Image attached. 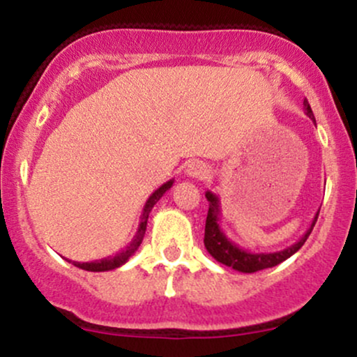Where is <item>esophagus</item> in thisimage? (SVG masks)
I'll list each match as a JSON object with an SVG mask.
<instances>
[{
	"label": "esophagus",
	"mask_w": 357,
	"mask_h": 357,
	"mask_svg": "<svg viewBox=\"0 0 357 357\" xmlns=\"http://www.w3.org/2000/svg\"><path fill=\"white\" fill-rule=\"evenodd\" d=\"M186 174L190 176V178L203 179L208 176V166L204 165L203 161H191L190 165L186 166Z\"/></svg>",
	"instance_id": "obj_1"
}]
</instances>
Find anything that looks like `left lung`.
Instances as JSON below:
<instances>
[{
  "label": "left lung",
  "instance_id": "8db88e82",
  "mask_svg": "<svg viewBox=\"0 0 357 357\" xmlns=\"http://www.w3.org/2000/svg\"><path fill=\"white\" fill-rule=\"evenodd\" d=\"M304 112L305 116L315 124V117L307 99H304ZM204 196H206L208 203H210L208 216H206V227H204V247H206L208 253H210L216 261H220V264L227 265V267H231L233 270H238V272H243V273H253V272H258V270L272 268L275 267V265L282 264V261L287 260L289 257H292L297 250H301L302 245L305 243V240L309 238L310 231H312L315 221H317V216H319V211H317L315 213L312 223H310L309 230L302 235L301 240L296 241L294 245H290V247L278 250V252L255 253L238 247L235 241H231L227 235H225V231L221 230L220 227L221 203L218 196L211 191H206V195Z\"/></svg>",
  "mask_w": 357,
  "mask_h": 357
}]
</instances>
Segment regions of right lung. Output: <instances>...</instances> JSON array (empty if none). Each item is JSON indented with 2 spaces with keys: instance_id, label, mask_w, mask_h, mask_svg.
I'll list each match as a JSON object with an SVG mask.
<instances>
[{
  "instance_id": "obj_1",
  "label": "right lung",
  "mask_w": 357,
  "mask_h": 357,
  "mask_svg": "<svg viewBox=\"0 0 357 357\" xmlns=\"http://www.w3.org/2000/svg\"><path fill=\"white\" fill-rule=\"evenodd\" d=\"M173 183H174V179H169V181H166L165 184H162V186H159L158 190H155L153 195H151L149 198H147L144 208H142L141 223H139L136 235H134L132 241H130V243L127 245L124 250H121V252H117L116 255H112V257L102 258V260L85 261V264H82V261H72V264L75 265V267L82 268V270H87V272H107V270H114V268L122 267V265H124L126 261L129 260V258L137 252L139 245L142 243V238H144V235H146L147 218H149L151 210H153L154 204L162 198V195H165L167 190H171ZM68 261H70V260H68Z\"/></svg>"
}]
</instances>
